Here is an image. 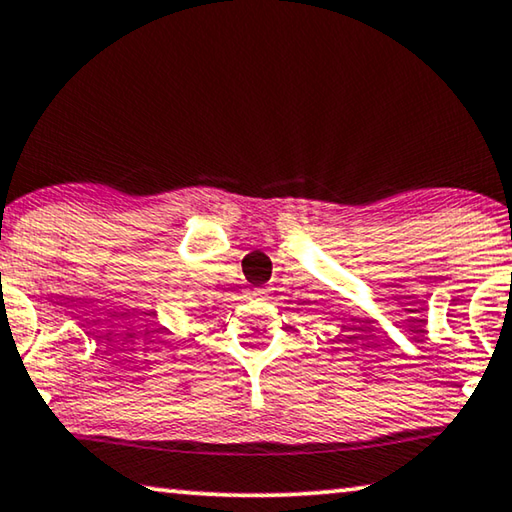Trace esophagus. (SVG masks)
Segmentation results:
<instances>
[{
  "label": "esophagus",
  "instance_id": "obj_1",
  "mask_svg": "<svg viewBox=\"0 0 512 512\" xmlns=\"http://www.w3.org/2000/svg\"><path fill=\"white\" fill-rule=\"evenodd\" d=\"M251 295H254L256 300H270V297H272V290H270V288H265V286H258V288L251 290Z\"/></svg>",
  "mask_w": 512,
  "mask_h": 512
}]
</instances>
